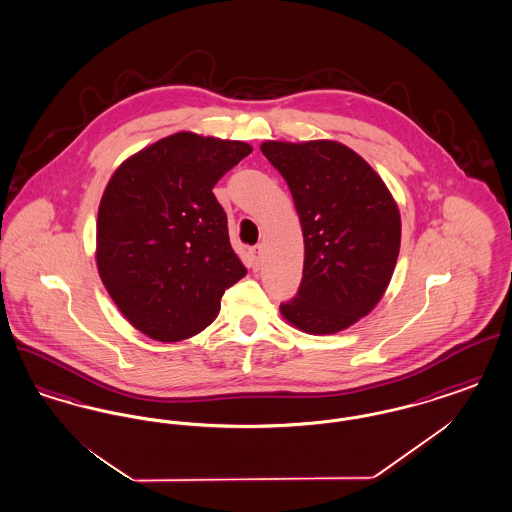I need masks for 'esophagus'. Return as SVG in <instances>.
Instances as JSON below:
<instances>
[{
    "mask_svg": "<svg viewBox=\"0 0 512 512\" xmlns=\"http://www.w3.org/2000/svg\"><path fill=\"white\" fill-rule=\"evenodd\" d=\"M261 253H263V245H253V247L249 249V255H251V259H253V263H255V265H259V261H261Z\"/></svg>",
    "mask_w": 512,
    "mask_h": 512,
    "instance_id": "obj_1",
    "label": "esophagus"
}]
</instances>
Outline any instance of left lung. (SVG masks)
Listing matches in <instances>:
<instances>
[{
  "label": "left lung",
  "mask_w": 512,
  "mask_h": 512,
  "mask_svg": "<svg viewBox=\"0 0 512 512\" xmlns=\"http://www.w3.org/2000/svg\"><path fill=\"white\" fill-rule=\"evenodd\" d=\"M301 220L305 263L280 313L309 334H336L368 315L390 284L401 217L382 178L338 142H265Z\"/></svg>",
  "instance_id": "8db88e82"
}]
</instances>
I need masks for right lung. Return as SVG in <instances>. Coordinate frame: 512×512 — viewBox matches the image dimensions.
Listing matches in <instances>:
<instances>
[{
	"instance_id": "add662e5",
	"label": "right lung",
	"mask_w": 512,
	"mask_h": 512,
	"mask_svg": "<svg viewBox=\"0 0 512 512\" xmlns=\"http://www.w3.org/2000/svg\"><path fill=\"white\" fill-rule=\"evenodd\" d=\"M251 153L234 140L178 132L126 159L98 213L99 276L126 320L157 341L192 338L247 268L213 194Z\"/></svg>"
}]
</instances>
